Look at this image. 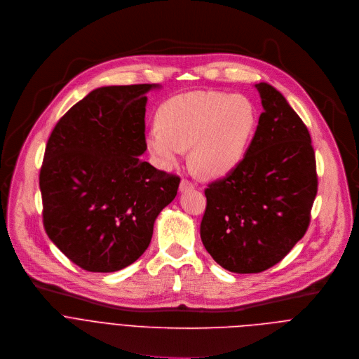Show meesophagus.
I'll list each match as a JSON object with an SVG mask.
<instances>
[{
	"instance_id": "esophagus-1",
	"label": "esophagus",
	"mask_w": 359,
	"mask_h": 359,
	"mask_svg": "<svg viewBox=\"0 0 359 359\" xmlns=\"http://www.w3.org/2000/svg\"><path fill=\"white\" fill-rule=\"evenodd\" d=\"M195 185H194V182L192 181H189V180H181V182H180V191L181 192H184V191H188V189H192Z\"/></svg>"
}]
</instances>
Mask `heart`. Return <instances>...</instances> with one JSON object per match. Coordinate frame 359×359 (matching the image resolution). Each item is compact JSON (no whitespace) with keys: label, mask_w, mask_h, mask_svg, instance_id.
Masks as SVG:
<instances>
[{"label":"heart","mask_w":359,"mask_h":359,"mask_svg":"<svg viewBox=\"0 0 359 359\" xmlns=\"http://www.w3.org/2000/svg\"><path fill=\"white\" fill-rule=\"evenodd\" d=\"M157 121L161 128L147 131L146 146L161 167L172 168L191 147L192 167L205 177L218 178L242 163L257 116L243 96L195 92L165 102Z\"/></svg>","instance_id":"obj_1"}]
</instances>
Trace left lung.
Segmentation results:
<instances>
[{
    "mask_svg": "<svg viewBox=\"0 0 359 359\" xmlns=\"http://www.w3.org/2000/svg\"><path fill=\"white\" fill-rule=\"evenodd\" d=\"M263 106L242 163L205 189L201 239L224 269L260 273L304 236L318 178L309 128L284 96L255 85Z\"/></svg>",
    "mask_w": 359,
    "mask_h": 359,
    "instance_id": "left-lung-1",
    "label": "left lung"
}]
</instances>
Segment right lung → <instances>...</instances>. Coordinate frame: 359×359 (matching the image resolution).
Here are the masks:
<instances>
[{
    "label": "right lung",
    "mask_w": 359,
    "mask_h": 359,
    "mask_svg": "<svg viewBox=\"0 0 359 359\" xmlns=\"http://www.w3.org/2000/svg\"><path fill=\"white\" fill-rule=\"evenodd\" d=\"M156 85L90 92L56 123L39 172L43 228L88 271L110 273L149 248L180 177L138 157L146 146V93Z\"/></svg>",
    "instance_id": "1"
}]
</instances>
